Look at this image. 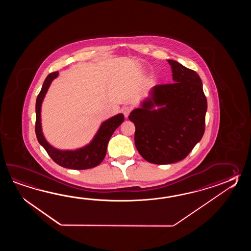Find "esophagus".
<instances>
[{
	"label": "esophagus",
	"mask_w": 251,
	"mask_h": 251,
	"mask_svg": "<svg viewBox=\"0 0 251 251\" xmlns=\"http://www.w3.org/2000/svg\"><path fill=\"white\" fill-rule=\"evenodd\" d=\"M122 112L124 113V115H125V117H126V118H128L129 114L131 112V107H124L123 108H122Z\"/></svg>",
	"instance_id": "esophagus-1"
}]
</instances>
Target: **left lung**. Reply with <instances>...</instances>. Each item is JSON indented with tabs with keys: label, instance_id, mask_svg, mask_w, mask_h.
I'll use <instances>...</instances> for the list:
<instances>
[{
	"label": "left lung",
	"instance_id": "left-lung-1",
	"mask_svg": "<svg viewBox=\"0 0 251 251\" xmlns=\"http://www.w3.org/2000/svg\"><path fill=\"white\" fill-rule=\"evenodd\" d=\"M168 63L174 83L152 87L141 107L129 116L135 126L139 153L159 165L187 157L203 137L207 110L199 75L174 60Z\"/></svg>",
	"mask_w": 251,
	"mask_h": 251
}]
</instances>
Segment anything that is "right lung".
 I'll return each mask as SVG.
<instances>
[{
	"label": "right lung",
	"mask_w": 251,
	"mask_h": 251,
	"mask_svg": "<svg viewBox=\"0 0 251 251\" xmlns=\"http://www.w3.org/2000/svg\"><path fill=\"white\" fill-rule=\"evenodd\" d=\"M58 72L48 75L43 83L42 89L36 101V134L38 143L47 151L52 160L58 165L72 170H87L101 163L107 153L108 141L115 130L123 123V114H118L102 122L95 136L90 144L76 150H59L54 148L45 138L41 124V106L44 98L48 92L52 81L58 76Z\"/></svg>",
	"instance_id": "add662e5"
}]
</instances>
